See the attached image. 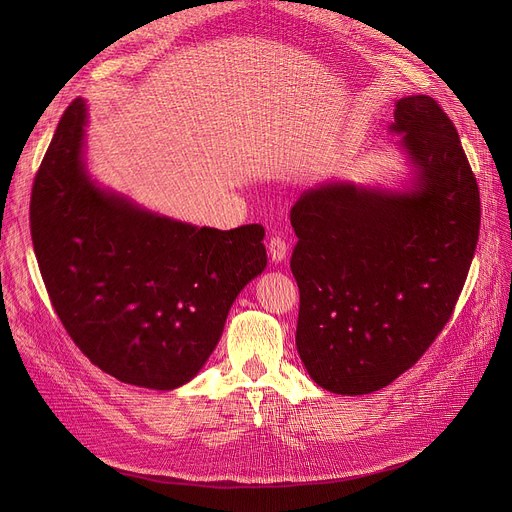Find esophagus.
<instances>
[{
	"label": "esophagus",
	"mask_w": 512,
	"mask_h": 512,
	"mask_svg": "<svg viewBox=\"0 0 512 512\" xmlns=\"http://www.w3.org/2000/svg\"><path fill=\"white\" fill-rule=\"evenodd\" d=\"M267 251H270L272 261L280 263V261H284L286 255H288V242L284 240V236L276 234V236L270 238V245H267Z\"/></svg>",
	"instance_id": "1"
}]
</instances>
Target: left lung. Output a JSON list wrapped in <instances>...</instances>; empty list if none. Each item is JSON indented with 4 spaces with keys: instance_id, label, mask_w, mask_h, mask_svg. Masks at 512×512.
<instances>
[{
    "instance_id": "8db88e82",
    "label": "left lung",
    "mask_w": 512,
    "mask_h": 512,
    "mask_svg": "<svg viewBox=\"0 0 512 512\" xmlns=\"http://www.w3.org/2000/svg\"><path fill=\"white\" fill-rule=\"evenodd\" d=\"M411 168L400 191L334 180L292 205L297 351L334 394H369L411 369L450 319L477 247L479 188L436 99L396 101Z\"/></svg>"
}]
</instances>
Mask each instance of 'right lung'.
Returning a JSON list of instances; mask_svg holds the SVG:
<instances>
[{
    "instance_id": "1",
    "label": "right lung",
    "mask_w": 512,
    "mask_h": 512,
    "mask_svg": "<svg viewBox=\"0 0 512 512\" xmlns=\"http://www.w3.org/2000/svg\"><path fill=\"white\" fill-rule=\"evenodd\" d=\"M87 103L64 112L31 195L39 270L66 332L116 380L174 390L220 342L238 292L267 265L261 224L199 228L91 180Z\"/></svg>"
}]
</instances>
